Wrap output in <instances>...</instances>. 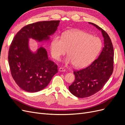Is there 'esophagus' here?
I'll list each match as a JSON object with an SVG mask.
<instances>
[{
    "label": "esophagus",
    "mask_w": 125,
    "mask_h": 125,
    "mask_svg": "<svg viewBox=\"0 0 125 125\" xmlns=\"http://www.w3.org/2000/svg\"><path fill=\"white\" fill-rule=\"evenodd\" d=\"M59 71H60V72H65V71H66V70H65V69H64V68H59Z\"/></svg>",
    "instance_id": "1"
}]
</instances>
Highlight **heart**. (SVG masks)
<instances>
[{"label": "heart", "mask_w": 125, "mask_h": 125, "mask_svg": "<svg viewBox=\"0 0 125 125\" xmlns=\"http://www.w3.org/2000/svg\"><path fill=\"white\" fill-rule=\"evenodd\" d=\"M102 47V42L99 37L80 30L66 32L60 37L55 36L52 39L50 50L55 59L58 60L68 50L65 60L66 65L73 64L76 68L88 66L95 59Z\"/></svg>", "instance_id": "heart-1"}]
</instances>
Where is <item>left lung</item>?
<instances>
[{"mask_svg": "<svg viewBox=\"0 0 125 125\" xmlns=\"http://www.w3.org/2000/svg\"><path fill=\"white\" fill-rule=\"evenodd\" d=\"M92 24L101 31L104 47L96 60L85 68L74 71L75 80L69 86L70 92L79 98L91 96L103 88L113 71L114 48L107 33L99 26Z\"/></svg>", "mask_w": 125, "mask_h": 125, "instance_id": "1", "label": "left lung"}]
</instances>
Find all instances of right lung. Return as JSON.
Instances as JSON below:
<instances>
[{"label": "right lung", "instance_id": "obj_1", "mask_svg": "<svg viewBox=\"0 0 125 125\" xmlns=\"http://www.w3.org/2000/svg\"><path fill=\"white\" fill-rule=\"evenodd\" d=\"M60 21H41L30 24L19 31L11 44L8 62L11 75L21 89L36 92L45 89L58 73L57 66L48 58L46 49L30 48V39L47 42L57 31Z\"/></svg>", "mask_w": 125, "mask_h": 125}]
</instances>
